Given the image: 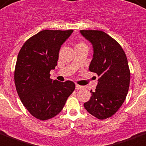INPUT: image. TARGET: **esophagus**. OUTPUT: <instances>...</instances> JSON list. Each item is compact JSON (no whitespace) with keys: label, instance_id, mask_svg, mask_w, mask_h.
Returning <instances> with one entry per match:
<instances>
[{"label":"esophagus","instance_id":"obj_1","mask_svg":"<svg viewBox=\"0 0 146 146\" xmlns=\"http://www.w3.org/2000/svg\"><path fill=\"white\" fill-rule=\"evenodd\" d=\"M83 88V87L82 86H81V85H76V90H81Z\"/></svg>","mask_w":146,"mask_h":146}]
</instances>
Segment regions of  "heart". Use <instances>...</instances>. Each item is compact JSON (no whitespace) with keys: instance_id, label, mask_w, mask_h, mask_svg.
<instances>
[{"instance_id":"obj_1","label":"heart","mask_w":146,"mask_h":146,"mask_svg":"<svg viewBox=\"0 0 146 146\" xmlns=\"http://www.w3.org/2000/svg\"><path fill=\"white\" fill-rule=\"evenodd\" d=\"M83 44V43H79V44H78V45H82Z\"/></svg>"}]
</instances>
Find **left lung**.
Masks as SVG:
<instances>
[{
	"instance_id": "1",
	"label": "left lung",
	"mask_w": 146,
	"mask_h": 146,
	"mask_svg": "<svg viewBox=\"0 0 146 146\" xmlns=\"http://www.w3.org/2000/svg\"><path fill=\"white\" fill-rule=\"evenodd\" d=\"M80 33L93 46L89 70L99 76L95 91H91V99L84 106L98 119H106L119 110L128 92L131 73L127 59L120 44L105 32L81 30Z\"/></svg>"
}]
</instances>
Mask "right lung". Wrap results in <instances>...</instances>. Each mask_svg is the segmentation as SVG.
Masks as SVG:
<instances>
[{"label":"right lung","instance_id":"1","mask_svg":"<svg viewBox=\"0 0 146 146\" xmlns=\"http://www.w3.org/2000/svg\"><path fill=\"white\" fill-rule=\"evenodd\" d=\"M73 31H41L24 43L18 54L14 72L16 91L28 112L41 121L58 114L75 90L72 81L50 79L61 45Z\"/></svg>","mask_w":146,"mask_h":146}]
</instances>
